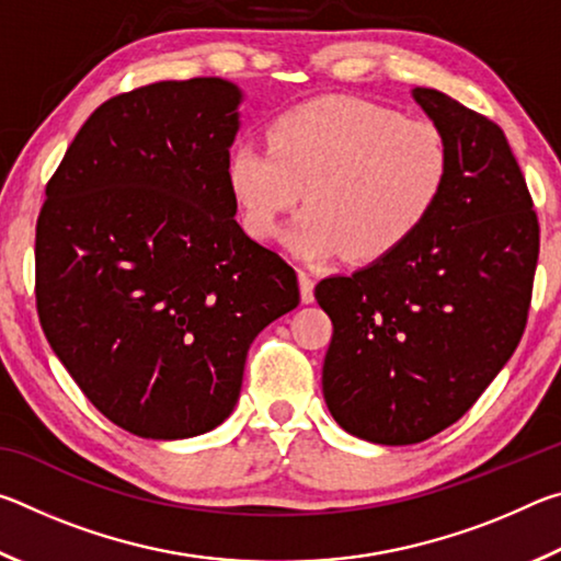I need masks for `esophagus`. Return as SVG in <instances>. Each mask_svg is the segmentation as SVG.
Returning <instances> with one entry per match:
<instances>
[{
	"mask_svg": "<svg viewBox=\"0 0 561 561\" xmlns=\"http://www.w3.org/2000/svg\"><path fill=\"white\" fill-rule=\"evenodd\" d=\"M299 297L304 304L314 301V279L307 272H299Z\"/></svg>",
	"mask_w": 561,
	"mask_h": 561,
	"instance_id": "obj_1",
	"label": "esophagus"
}]
</instances>
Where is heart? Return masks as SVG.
I'll return each instance as SVG.
<instances>
[{"instance_id":"heart-1","label":"heart","mask_w":561,"mask_h":561,"mask_svg":"<svg viewBox=\"0 0 561 561\" xmlns=\"http://www.w3.org/2000/svg\"><path fill=\"white\" fill-rule=\"evenodd\" d=\"M450 170L448 136L433 121L403 118L366 99L327 96L279 113L267 126V146H234L225 178L254 240H270L307 195L309 207L287 227L284 244L301 260L346 252L374 262L431 220Z\"/></svg>"}]
</instances>
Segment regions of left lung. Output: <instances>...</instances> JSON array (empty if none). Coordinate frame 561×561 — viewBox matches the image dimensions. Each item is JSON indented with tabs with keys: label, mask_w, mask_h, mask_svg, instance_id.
<instances>
[{
	"label": "left lung",
	"mask_w": 561,
	"mask_h": 561,
	"mask_svg": "<svg viewBox=\"0 0 561 561\" xmlns=\"http://www.w3.org/2000/svg\"><path fill=\"white\" fill-rule=\"evenodd\" d=\"M413 99L453 150L431 220L386 257L314 289L334 336L321 386L346 433L433 438L470 411L522 339L539 222L505 133L435 89Z\"/></svg>",
	"instance_id": "8db88e82"
}]
</instances>
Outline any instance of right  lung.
Segmentation results:
<instances>
[{
	"instance_id": "obj_1",
	"label": "right lung",
	"mask_w": 561,
	"mask_h": 561,
	"mask_svg": "<svg viewBox=\"0 0 561 561\" xmlns=\"http://www.w3.org/2000/svg\"><path fill=\"white\" fill-rule=\"evenodd\" d=\"M242 91L158 81L91 113L46 183L36 309L66 371L140 438H193L240 398L250 344L297 274L234 220L225 163Z\"/></svg>"
}]
</instances>
